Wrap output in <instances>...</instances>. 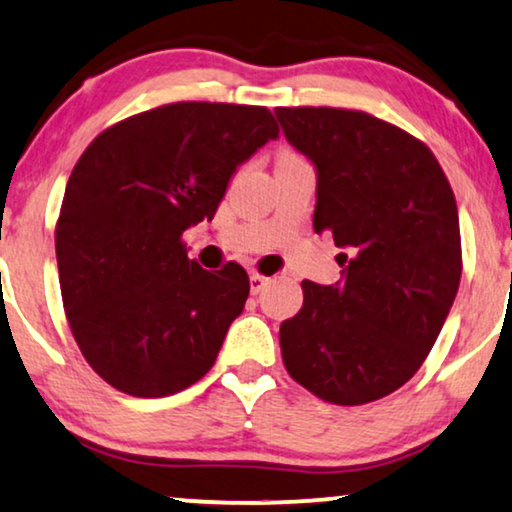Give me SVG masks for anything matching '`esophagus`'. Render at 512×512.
I'll return each mask as SVG.
<instances>
[{
  "mask_svg": "<svg viewBox=\"0 0 512 512\" xmlns=\"http://www.w3.org/2000/svg\"><path fill=\"white\" fill-rule=\"evenodd\" d=\"M265 284H268V277L258 275V272H251V275H249V289H251V293H254V296H258V293L265 289Z\"/></svg>",
  "mask_w": 512,
  "mask_h": 512,
  "instance_id": "esophagus-1",
  "label": "esophagus"
}]
</instances>
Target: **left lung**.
Here are the masks:
<instances>
[{
  "mask_svg": "<svg viewBox=\"0 0 512 512\" xmlns=\"http://www.w3.org/2000/svg\"><path fill=\"white\" fill-rule=\"evenodd\" d=\"M286 142L317 172L314 233H331L340 282H303L282 321L289 375L335 405L403 387L431 352L457 296L461 237L438 160L396 125L363 111L277 107Z\"/></svg>",
  "mask_w": 512,
  "mask_h": 512,
  "instance_id": "obj_1",
  "label": "left lung"
}]
</instances>
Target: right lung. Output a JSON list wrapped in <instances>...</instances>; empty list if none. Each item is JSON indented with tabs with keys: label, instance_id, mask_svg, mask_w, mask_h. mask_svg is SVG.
<instances>
[{
	"label": "right lung",
	"instance_id": "1",
	"mask_svg": "<svg viewBox=\"0 0 512 512\" xmlns=\"http://www.w3.org/2000/svg\"><path fill=\"white\" fill-rule=\"evenodd\" d=\"M279 137L265 107L177 102L104 130L62 200V303L90 368L139 398L177 394L214 366L249 296L240 265L202 270L181 235L212 221L237 167Z\"/></svg>",
	"mask_w": 512,
	"mask_h": 512
}]
</instances>
